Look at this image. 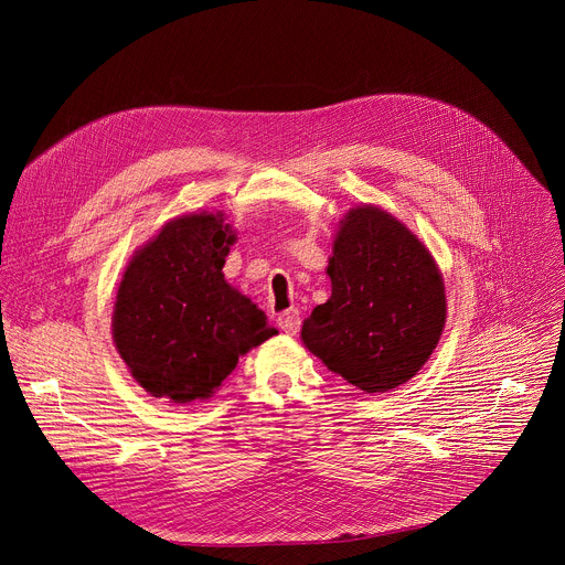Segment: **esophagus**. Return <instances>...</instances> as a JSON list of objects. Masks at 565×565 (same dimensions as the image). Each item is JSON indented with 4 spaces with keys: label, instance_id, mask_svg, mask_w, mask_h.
<instances>
[{
    "label": "esophagus",
    "instance_id": "esophagus-1",
    "mask_svg": "<svg viewBox=\"0 0 565 565\" xmlns=\"http://www.w3.org/2000/svg\"><path fill=\"white\" fill-rule=\"evenodd\" d=\"M300 311L298 309H288V311H284V313H279V318H277V324H279V330L281 332H286V334H298L300 332Z\"/></svg>",
    "mask_w": 565,
    "mask_h": 565
}]
</instances>
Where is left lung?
I'll return each instance as SVG.
<instances>
[{
	"mask_svg": "<svg viewBox=\"0 0 565 565\" xmlns=\"http://www.w3.org/2000/svg\"><path fill=\"white\" fill-rule=\"evenodd\" d=\"M332 295L302 324L309 352L366 394L392 392L430 360L447 292L428 247L373 203L339 222L328 263Z\"/></svg>",
	"mask_w": 565,
	"mask_h": 565,
	"instance_id": "left-lung-1",
	"label": "left lung"
}]
</instances>
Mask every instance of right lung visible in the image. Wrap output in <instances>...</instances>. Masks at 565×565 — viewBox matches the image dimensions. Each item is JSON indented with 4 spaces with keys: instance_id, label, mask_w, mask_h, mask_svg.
Masks as SVG:
<instances>
[{
    "instance_id": "add662e5",
    "label": "right lung",
    "mask_w": 565,
    "mask_h": 565,
    "mask_svg": "<svg viewBox=\"0 0 565 565\" xmlns=\"http://www.w3.org/2000/svg\"><path fill=\"white\" fill-rule=\"evenodd\" d=\"M235 241L224 213H185L128 260L111 337L143 392L175 405L211 398L237 358L277 334L247 295L224 279Z\"/></svg>"
}]
</instances>
